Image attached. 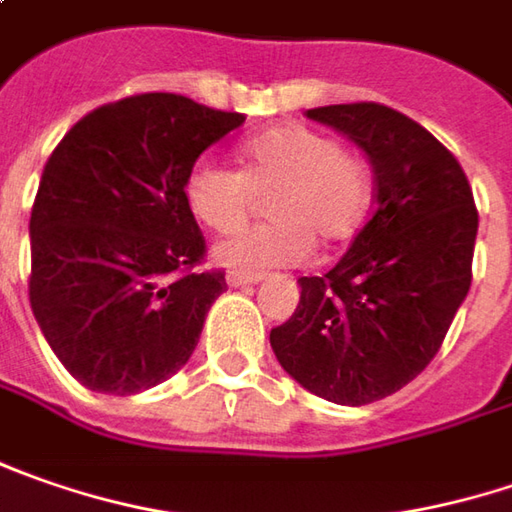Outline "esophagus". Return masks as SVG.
I'll return each mask as SVG.
<instances>
[{"label":"esophagus","instance_id":"esophagus-1","mask_svg":"<svg viewBox=\"0 0 512 512\" xmlns=\"http://www.w3.org/2000/svg\"><path fill=\"white\" fill-rule=\"evenodd\" d=\"M257 280H263V272H229L226 275V283L229 286H246V283H257Z\"/></svg>","mask_w":512,"mask_h":512}]
</instances>
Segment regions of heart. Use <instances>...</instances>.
I'll return each mask as SVG.
<instances>
[{
	"mask_svg": "<svg viewBox=\"0 0 512 512\" xmlns=\"http://www.w3.org/2000/svg\"><path fill=\"white\" fill-rule=\"evenodd\" d=\"M243 168L203 157L189 168L186 200L200 223L220 234L237 232L269 194L272 223L234 234L217 246L232 269L295 266L312 255V240L335 246L361 226L369 203L367 163L332 134L309 125H280L240 148Z\"/></svg>",
	"mask_w": 512,
	"mask_h": 512,
	"instance_id": "heart-1",
	"label": "heart"
}]
</instances>
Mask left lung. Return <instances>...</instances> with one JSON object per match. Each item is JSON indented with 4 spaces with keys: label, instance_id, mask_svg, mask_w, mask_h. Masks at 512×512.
<instances>
[{
    "label": "left lung",
    "instance_id": "8db88e82",
    "mask_svg": "<svg viewBox=\"0 0 512 512\" xmlns=\"http://www.w3.org/2000/svg\"><path fill=\"white\" fill-rule=\"evenodd\" d=\"M309 120L344 131L375 171L372 212L323 278L269 332L280 367L326 401L361 407L421 375L473 280L478 209L450 148L381 102L323 105Z\"/></svg>",
    "mask_w": 512,
    "mask_h": 512
}]
</instances>
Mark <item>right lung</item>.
Instances as JSON below:
<instances>
[{
    "instance_id": "obj_1",
    "label": "right lung",
    "mask_w": 512,
    "mask_h": 512,
    "mask_svg": "<svg viewBox=\"0 0 512 512\" xmlns=\"http://www.w3.org/2000/svg\"><path fill=\"white\" fill-rule=\"evenodd\" d=\"M243 123L180 94H131L88 111L51 151L31 209L28 295L82 387L134 395L191 358L226 272L203 269L186 177Z\"/></svg>"
}]
</instances>
